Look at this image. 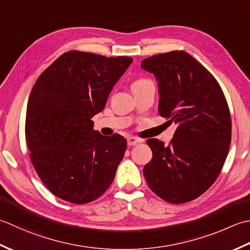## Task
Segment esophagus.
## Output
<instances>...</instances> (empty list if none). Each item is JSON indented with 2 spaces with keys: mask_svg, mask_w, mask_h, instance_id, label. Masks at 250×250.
<instances>
[{
  "mask_svg": "<svg viewBox=\"0 0 250 250\" xmlns=\"http://www.w3.org/2000/svg\"><path fill=\"white\" fill-rule=\"evenodd\" d=\"M139 142H141V140L138 138H135V137H129V138L127 139V145H128L129 146H136L137 144H139Z\"/></svg>",
  "mask_w": 250,
  "mask_h": 250,
  "instance_id": "34e87169",
  "label": "esophagus"
}]
</instances>
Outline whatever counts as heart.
I'll return each instance as SVG.
<instances>
[{"mask_svg": "<svg viewBox=\"0 0 250 250\" xmlns=\"http://www.w3.org/2000/svg\"><path fill=\"white\" fill-rule=\"evenodd\" d=\"M146 82H149V80H146V79L137 80V81H135L134 83L131 84V87H135V86H138V85H140V84H144V83H146Z\"/></svg>", "mask_w": 250, "mask_h": 250, "instance_id": "1", "label": "heart"}]
</instances>
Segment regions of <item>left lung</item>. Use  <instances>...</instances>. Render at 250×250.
<instances>
[{
  "label": "left lung",
  "instance_id": "8db88e82",
  "mask_svg": "<svg viewBox=\"0 0 250 250\" xmlns=\"http://www.w3.org/2000/svg\"><path fill=\"white\" fill-rule=\"evenodd\" d=\"M159 82V113L177 125L166 146L151 138L152 160L144 168L147 186L171 204L195 200L216 181L231 144L232 123L225 94L206 68L183 50L141 61Z\"/></svg>",
  "mask_w": 250,
  "mask_h": 250
}]
</instances>
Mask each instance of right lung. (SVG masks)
Returning <instances> with one entry per match:
<instances>
[{
  "mask_svg": "<svg viewBox=\"0 0 250 250\" xmlns=\"http://www.w3.org/2000/svg\"><path fill=\"white\" fill-rule=\"evenodd\" d=\"M131 61L70 50L35 82L25 114V142L41 180L61 200L93 202L114 180L126 139L94 130L91 118L104 110Z\"/></svg>",
  "mask_w": 250,
  "mask_h": 250,
  "instance_id": "right-lung-1",
  "label": "right lung"
}]
</instances>
